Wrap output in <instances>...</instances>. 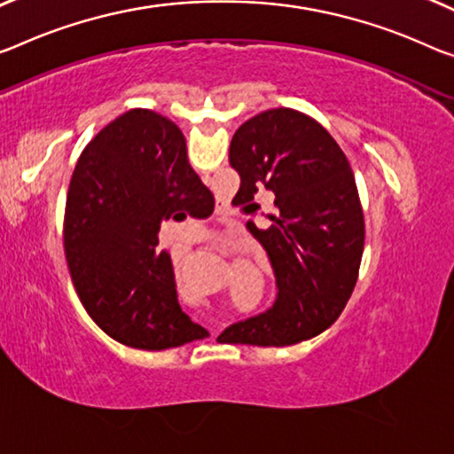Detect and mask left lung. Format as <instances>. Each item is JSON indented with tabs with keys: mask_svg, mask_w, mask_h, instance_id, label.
Segmentation results:
<instances>
[{
	"mask_svg": "<svg viewBox=\"0 0 454 454\" xmlns=\"http://www.w3.org/2000/svg\"><path fill=\"white\" fill-rule=\"evenodd\" d=\"M229 162L241 176L237 205L255 213L257 192L274 197L271 225L246 227L266 249L278 292L266 312L223 334L229 343L262 347L315 337L345 309L364 254V208L347 156L312 117L278 107L235 131Z\"/></svg>",
	"mask_w": 454,
	"mask_h": 454,
	"instance_id": "obj_1",
	"label": "left lung"
}]
</instances>
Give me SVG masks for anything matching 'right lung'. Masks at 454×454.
I'll return each mask as SVG.
<instances>
[{
	"label": "right lung",
	"instance_id": "add662e5",
	"mask_svg": "<svg viewBox=\"0 0 454 454\" xmlns=\"http://www.w3.org/2000/svg\"><path fill=\"white\" fill-rule=\"evenodd\" d=\"M208 203L183 131L156 111L131 109L87 144L68 184L65 254L81 302L109 337L145 351L207 337L180 309L158 231Z\"/></svg>",
	"mask_w": 454,
	"mask_h": 454
}]
</instances>
